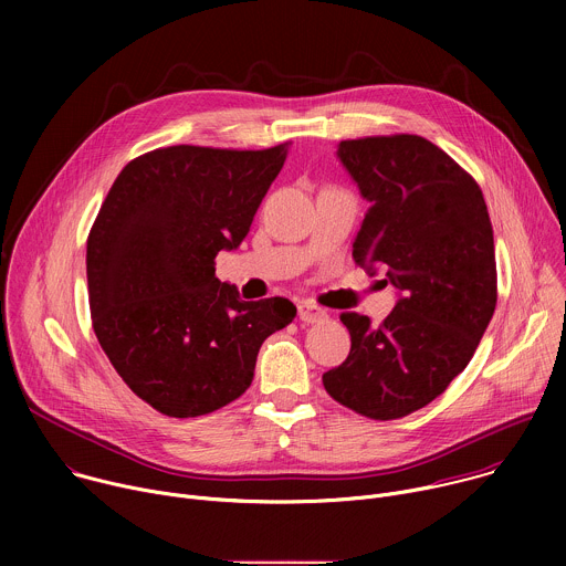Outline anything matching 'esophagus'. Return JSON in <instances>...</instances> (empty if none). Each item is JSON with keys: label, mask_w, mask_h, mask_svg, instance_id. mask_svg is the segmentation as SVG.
I'll list each match as a JSON object with an SVG mask.
<instances>
[{"label": "esophagus", "mask_w": 566, "mask_h": 566, "mask_svg": "<svg viewBox=\"0 0 566 566\" xmlns=\"http://www.w3.org/2000/svg\"><path fill=\"white\" fill-rule=\"evenodd\" d=\"M297 317L302 322H322V319H327V311L311 304V302H300L297 304Z\"/></svg>", "instance_id": "1"}]
</instances>
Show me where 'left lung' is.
Segmentation results:
<instances>
[{"label": "left lung", "instance_id": "obj_1", "mask_svg": "<svg viewBox=\"0 0 566 566\" xmlns=\"http://www.w3.org/2000/svg\"><path fill=\"white\" fill-rule=\"evenodd\" d=\"M336 156L369 201L354 262L398 293L374 327L343 313L352 349L322 374L345 408L389 421L426 408L465 369L497 304L495 241L474 179L412 134L340 140Z\"/></svg>", "mask_w": 566, "mask_h": 566}]
</instances>
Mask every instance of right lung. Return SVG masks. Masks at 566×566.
Segmentation results:
<instances>
[{
  "label": "right lung",
  "instance_id": "add662e5",
  "mask_svg": "<svg viewBox=\"0 0 566 566\" xmlns=\"http://www.w3.org/2000/svg\"><path fill=\"white\" fill-rule=\"evenodd\" d=\"M260 149L175 145L123 168L87 239L96 338L160 415L214 412L249 389L262 343L295 317L284 297L244 302L214 277L286 160Z\"/></svg>",
  "mask_w": 566,
  "mask_h": 566
}]
</instances>
